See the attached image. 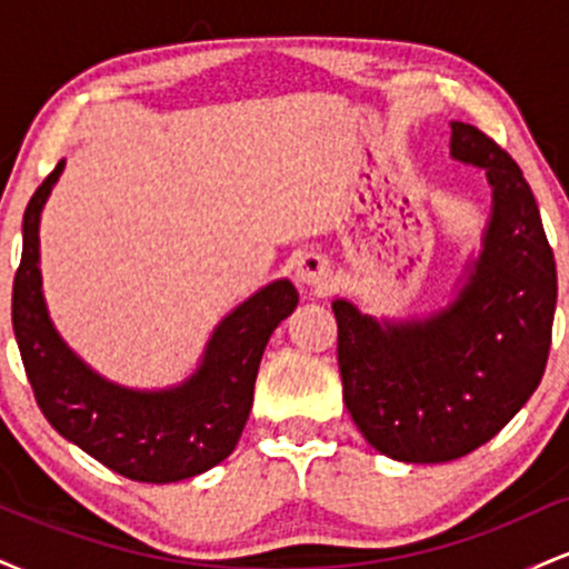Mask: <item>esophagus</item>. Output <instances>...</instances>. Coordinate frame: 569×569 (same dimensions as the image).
<instances>
[{"mask_svg":"<svg viewBox=\"0 0 569 569\" xmlns=\"http://www.w3.org/2000/svg\"><path fill=\"white\" fill-rule=\"evenodd\" d=\"M297 278L307 286H318V289H329L331 286V270L329 262L318 253H307V257L299 259L297 264Z\"/></svg>","mask_w":569,"mask_h":569,"instance_id":"1","label":"esophagus"}]
</instances>
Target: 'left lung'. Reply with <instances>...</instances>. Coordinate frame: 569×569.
<instances>
[{"instance_id":"1","label":"left lung","mask_w":569,"mask_h":569,"mask_svg":"<svg viewBox=\"0 0 569 569\" xmlns=\"http://www.w3.org/2000/svg\"><path fill=\"white\" fill-rule=\"evenodd\" d=\"M452 158L485 168L492 221L452 305L426 321L385 323L350 302L337 316L342 393L377 452L447 462L498 436L543 380L557 310V262L525 173L500 143L449 122Z\"/></svg>"}]
</instances>
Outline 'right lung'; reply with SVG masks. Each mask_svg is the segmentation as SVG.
<instances>
[{"label":"right lung","instance_id":"1","mask_svg":"<svg viewBox=\"0 0 569 569\" xmlns=\"http://www.w3.org/2000/svg\"><path fill=\"white\" fill-rule=\"evenodd\" d=\"M63 162L23 213V253L12 280V329L31 390L63 439L114 473L147 485L192 479L232 455L253 403L259 361L299 297L289 280L253 293L217 326L200 369L184 385L139 393L93 375L50 323L39 278V213Z\"/></svg>","mask_w":569,"mask_h":569}]
</instances>
